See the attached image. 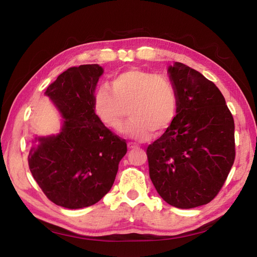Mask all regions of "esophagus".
<instances>
[{
    "mask_svg": "<svg viewBox=\"0 0 257 257\" xmlns=\"http://www.w3.org/2000/svg\"><path fill=\"white\" fill-rule=\"evenodd\" d=\"M128 148H131V150H134V148H139V145L133 144V143H128Z\"/></svg>",
    "mask_w": 257,
    "mask_h": 257,
    "instance_id": "34e87169",
    "label": "esophagus"
}]
</instances>
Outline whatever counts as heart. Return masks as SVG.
Masks as SVG:
<instances>
[{"label":"heart","mask_w":257,"mask_h":257,"mask_svg":"<svg viewBox=\"0 0 257 257\" xmlns=\"http://www.w3.org/2000/svg\"><path fill=\"white\" fill-rule=\"evenodd\" d=\"M107 88L93 92V114L103 126L119 132L128 109L132 118L125 133L134 140L146 141L152 132L164 133L178 114L176 88L164 75L133 68L114 76Z\"/></svg>","instance_id":"b5f03b06"}]
</instances>
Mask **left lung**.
<instances>
[{
	"label": "left lung",
	"mask_w": 257,
	"mask_h": 257,
	"mask_svg": "<svg viewBox=\"0 0 257 257\" xmlns=\"http://www.w3.org/2000/svg\"><path fill=\"white\" fill-rule=\"evenodd\" d=\"M168 72L178 114L148 145V168L165 201L191 209L213 200L224 185L235 159L234 119L221 91L200 72L181 62Z\"/></svg>",
	"instance_id": "obj_1"
}]
</instances>
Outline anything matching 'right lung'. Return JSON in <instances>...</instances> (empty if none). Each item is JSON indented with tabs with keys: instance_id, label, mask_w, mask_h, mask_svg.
I'll list each match as a JSON object with an SVG mask.
<instances>
[{
	"instance_id": "right-lung-1",
	"label": "right lung",
	"mask_w": 257,
	"mask_h": 257,
	"mask_svg": "<svg viewBox=\"0 0 257 257\" xmlns=\"http://www.w3.org/2000/svg\"><path fill=\"white\" fill-rule=\"evenodd\" d=\"M103 69L71 67L47 88L64 116L61 132L36 139L28 155L34 179L51 202L68 209L90 207L110 191L126 141L103 126L92 111V94Z\"/></svg>"
}]
</instances>
